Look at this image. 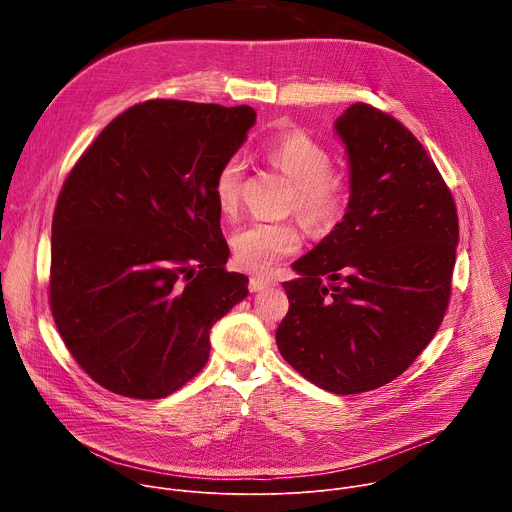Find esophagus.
Instances as JSON below:
<instances>
[{"label":"esophagus","mask_w":512,"mask_h":512,"mask_svg":"<svg viewBox=\"0 0 512 512\" xmlns=\"http://www.w3.org/2000/svg\"><path fill=\"white\" fill-rule=\"evenodd\" d=\"M271 285H275V281L271 277H265V275H255V277L249 279V289L251 291H261V289L271 287Z\"/></svg>","instance_id":"34e87169"}]
</instances>
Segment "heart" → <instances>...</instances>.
<instances>
[{
    "instance_id": "obj_1",
    "label": "heart",
    "mask_w": 512,
    "mask_h": 512,
    "mask_svg": "<svg viewBox=\"0 0 512 512\" xmlns=\"http://www.w3.org/2000/svg\"><path fill=\"white\" fill-rule=\"evenodd\" d=\"M263 158L281 172L294 188L289 194V210L314 229L332 227L348 200V180L332 170V156L322 143L302 131L271 137L263 145ZM245 168L239 158H229L216 170L214 200L218 210L231 216L237 212L243 192ZM302 247V233L294 223L255 221L241 227L231 249L235 263L253 273L271 269L279 259L294 255Z\"/></svg>"
}]
</instances>
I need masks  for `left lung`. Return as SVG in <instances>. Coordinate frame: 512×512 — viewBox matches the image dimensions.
Here are the masks:
<instances>
[{
  "label": "left lung",
  "mask_w": 512,
  "mask_h": 512,
  "mask_svg": "<svg viewBox=\"0 0 512 512\" xmlns=\"http://www.w3.org/2000/svg\"><path fill=\"white\" fill-rule=\"evenodd\" d=\"M350 170L342 221L294 263L275 340L304 379L336 395L397 379L450 304L458 212L417 137L395 117L350 105L334 123Z\"/></svg>",
  "instance_id": "obj_1"
}]
</instances>
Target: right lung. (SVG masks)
Segmentation results:
<instances>
[{
  "label": "right lung",
  "instance_id": "1",
  "mask_svg": "<svg viewBox=\"0 0 512 512\" xmlns=\"http://www.w3.org/2000/svg\"><path fill=\"white\" fill-rule=\"evenodd\" d=\"M257 113L154 99L115 117L62 184L50 310L81 369L111 393L162 399L196 377L210 328L249 294L227 271L214 176Z\"/></svg>",
  "mask_w": 512,
  "mask_h": 512
}]
</instances>
